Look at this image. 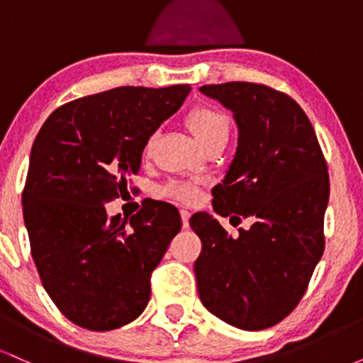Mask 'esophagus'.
I'll list each match as a JSON object with an SVG mask.
<instances>
[{
	"instance_id": "esophagus-1",
	"label": "esophagus",
	"mask_w": 363,
	"mask_h": 363,
	"mask_svg": "<svg viewBox=\"0 0 363 363\" xmlns=\"http://www.w3.org/2000/svg\"><path fill=\"white\" fill-rule=\"evenodd\" d=\"M189 216H191V211L187 210V208H182L181 218H182V227H184V228L189 227Z\"/></svg>"
}]
</instances>
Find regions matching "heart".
I'll use <instances>...</instances> for the list:
<instances>
[{
  "label": "heart",
  "instance_id": "1",
  "mask_svg": "<svg viewBox=\"0 0 363 363\" xmlns=\"http://www.w3.org/2000/svg\"><path fill=\"white\" fill-rule=\"evenodd\" d=\"M187 126L194 133L196 140L201 143V147L208 150L211 147H225L228 138H230L232 131V119L227 112L218 109L215 106H196L194 109L189 111L186 118ZM157 140V133L147 140L145 145V153L152 150L153 143ZM162 193L169 198L181 199V201H194L198 191L189 182H179L172 181L162 189Z\"/></svg>",
  "mask_w": 363,
  "mask_h": 363
}]
</instances>
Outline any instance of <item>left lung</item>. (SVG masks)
<instances>
[{
	"label": "left lung",
	"mask_w": 363,
	"mask_h": 363,
	"mask_svg": "<svg viewBox=\"0 0 363 363\" xmlns=\"http://www.w3.org/2000/svg\"><path fill=\"white\" fill-rule=\"evenodd\" d=\"M234 112L237 152L213 189L211 215L189 223L203 242L194 262L203 306L245 331L272 328L297 307L324 252L329 174L309 118L294 99L261 83L199 89Z\"/></svg>",
	"instance_id": "8db88e82"
}]
</instances>
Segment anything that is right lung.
Masks as SVG:
<instances>
[{
  "instance_id": "right-lung-1",
  "label": "right lung",
  "mask_w": 363,
  "mask_h": 363,
  "mask_svg": "<svg viewBox=\"0 0 363 363\" xmlns=\"http://www.w3.org/2000/svg\"><path fill=\"white\" fill-rule=\"evenodd\" d=\"M189 85L118 86L77 99L45 119L22 193L30 252L65 318L90 331L131 323L150 301V278L181 230L170 203L145 199L131 218L106 203L128 193L147 140L182 106Z\"/></svg>"
}]
</instances>
